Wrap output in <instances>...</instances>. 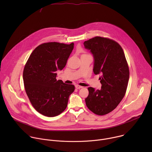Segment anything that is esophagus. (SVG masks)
Listing matches in <instances>:
<instances>
[{
  "instance_id": "esophagus-1",
  "label": "esophagus",
  "mask_w": 152,
  "mask_h": 152,
  "mask_svg": "<svg viewBox=\"0 0 152 152\" xmlns=\"http://www.w3.org/2000/svg\"><path fill=\"white\" fill-rule=\"evenodd\" d=\"M75 87H76V89H80V88H83V86H80V85H75Z\"/></svg>"
}]
</instances>
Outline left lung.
<instances>
[{
    "mask_svg": "<svg viewBox=\"0 0 152 152\" xmlns=\"http://www.w3.org/2000/svg\"><path fill=\"white\" fill-rule=\"evenodd\" d=\"M94 58L93 72L100 75L101 89L88 87L86 106L93 113L103 115L113 111L124 97L129 70L123 49L109 38L96 37L83 42Z\"/></svg>",
    "mask_w": 152,
    "mask_h": 152,
    "instance_id": "left-lung-1",
    "label": "left lung"
}]
</instances>
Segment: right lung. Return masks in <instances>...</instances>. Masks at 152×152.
<instances>
[{
  "label": "right lung",
  "instance_id": "add662e5",
  "mask_svg": "<svg viewBox=\"0 0 152 152\" xmlns=\"http://www.w3.org/2000/svg\"><path fill=\"white\" fill-rule=\"evenodd\" d=\"M74 43L50 42L36 48L23 70V78L27 96L35 109L49 117L62 113L67 106L75 86L57 80L56 72L66 66Z\"/></svg>",
  "mask_w": 152,
  "mask_h": 152
}]
</instances>
